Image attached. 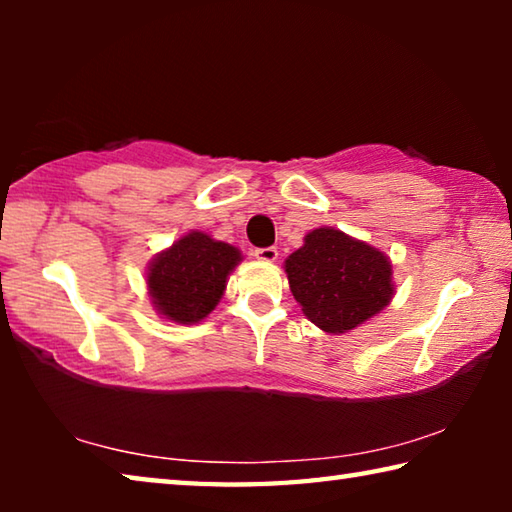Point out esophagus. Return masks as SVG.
<instances>
[{
	"instance_id": "1",
	"label": "esophagus",
	"mask_w": 512,
	"mask_h": 512,
	"mask_svg": "<svg viewBox=\"0 0 512 512\" xmlns=\"http://www.w3.org/2000/svg\"><path fill=\"white\" fill-rule=\"evenodd\" d=\"M253 255L259 259V262H275V259H277V248H273V246L255 248Z\"/></svg>"
}]
</instances>
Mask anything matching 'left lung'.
<instances>
[{
    "label": "left lung",
    "mask_w": 512,
    "mask_h": 512,
    "mask_svg": "<svg viewBox=\"0 0 512 512\" xmlns=\"http://www.w3.org/2000/svg\"><path fill=\"white\" fill-rule=\"evenodd\" d=\"M284 268L293 298L327 334L359 327L393 298L388 257L334 228L311 230Z\"/></svg>",
    "instance_id": "left-lung-1"
}]
</instances>
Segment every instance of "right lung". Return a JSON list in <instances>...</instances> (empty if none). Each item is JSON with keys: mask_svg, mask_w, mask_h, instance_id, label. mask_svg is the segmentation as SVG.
Returning a JSON list of instances; mask_svg holds the SVG:
<instances>
[{"mask_svg": "<svg viewBox=\"0 0 512 512\" xmlns=\"http://www.w3.org/2000/svg\"><path fill=\"white\" fill-rule=\"evenodd\" d=\"M241 253L205 232H189L153 259L146 275L153 307L180 325L203 320L219 305L225 280Z\"/></svg>", "mask_w": 512, "mask_h": 512, "instance_id": "obj_1", "label": "right lung"}]
</instances>
